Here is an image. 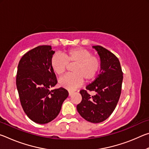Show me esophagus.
<instances>
[{
  "mask_svg": "<svg viewBox=\"0 0 149 149\" xmlns=\"http://www.w3.org/2000/svg\"><path fill=\"white\" fill-rule=\"evenodd\" d=\"M73 93H74V92H73V91H69V95L71 96V95L73 94Z\"/></svg>",
  "mask_w": 149,
  "mask_h": 149,
  "instance_id": "34e87169",
  "label": "esophagus"
}]
</instances>
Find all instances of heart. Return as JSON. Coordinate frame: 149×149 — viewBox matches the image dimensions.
Masks as SVG:
<instances>
[{"instance_id": "b5f03b06", "label": "heart", "mask_w": 149, "mask_h": 149, "mask_svg": "<svg viewBox=\"0 0 149 149\" xmlns=\"http://www.w3.org/2000/svg\"><path fill=\"white\" fill-rule=\"evenodd\" d=\"M68 65H74L72 68L73 74L60 78L59 85L73 90L80 86L84 80L89 82L95 79L100 70V61L89 50L81 47L68 50L63 53V56L54 54L50 59V67L58 75L64 74Z\"/></svg>"}]
</instances>
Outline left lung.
<instances>
[{"label":"left lung","mask_w":149,"mask_h":149,"mask_svg":"<svg viewBox=\"0 0 149 149\" xmlns=\"http://www.w3.org/2000/svg\"><path fill=\"white\" fill-rule=\"evenodd\" d=\"M100 58V74L86 89L79 91L82 100L77 110L85 120L92 123L102 122L112 114L119 100L123 81V72L118 58L101 46H93ZM87 90L96 92L91 97Z\"/></svg>","instance_id":"obj_1"}]
</instances>
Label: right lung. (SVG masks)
I'll return each instance as SVG.
<instances>
[{"label":"right lung","mask_w":149,"mask_h":149,"mask_svg":"<svg viewBox=\"0 0 149 149\" xmlns=\"http://www.w3.org/2000/svg\"><path fill=\"white\" fill-rule=\"evenodd\" d=\"M54 53L51 46H38L26 52L17 65L16 86L21 105L29 119L40 124L56 118L69 95L63 87L49 90L58 82L50 67Z\"/></svg>","instance_id":"obj_1"}]
</instances>
